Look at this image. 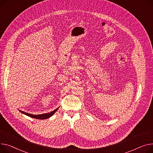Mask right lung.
I'll return each mask as SVG.
<instances>
[{
	"mask_svg": "<svg viewBox=\"0 0 153 153\" xmlns=\"http://www.w3.org/2000/svg\"><path fill=\"white\" fill-rule=\"evenodd\" d=\"M59 107L58 108H56V109H55L54 111H52L51 113H45V114H37V115H35V114H29V113H25V112L24 111H22L21 110H19L20 112H21L22 113L29 116V117H33V118H35V119H48L49 117H50L51 116H52L57 111V110L58 109Z\"/></svg>",
	"mask_w": 153,
	"mask_h": 153,
	"instance_id": "add662e5",
	"label": "right lung"
}]
</instances>
